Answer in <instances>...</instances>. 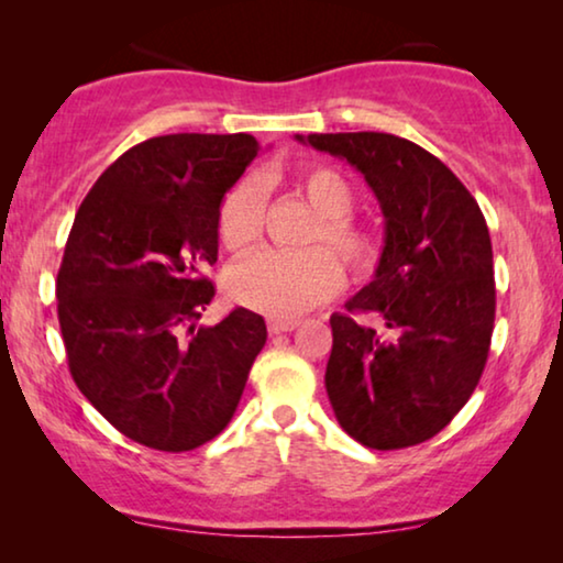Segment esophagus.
<instances>
[{
  "mask_svg": "<svg viewBox=\"0 0 563 563\" xmlns=\"http://www.w3.org/2000/svg\"><path fill=\"white\" fill-rule=\"evenodd\" d=\"M268 333L272 335H279V333H291V330L297 328V320H279V318H272L266 322Z\"/></svg>",
  "mask_w": 563,
  "mask_h": 563,
  "instance_id": "34e87169",
  "label": "esophagus"
}]
</instances>
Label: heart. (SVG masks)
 <instances>
[{
    "label": "heart",
    "instance_id": "heart-1",
    "mask_svg": "<svg viewBox=\"0 0 563 563\" xmlns=\"http://www.w3.org/2000/svg\"><path fill=\"white\" fill-rule=\"evenodd\" d=\"M318 220L307 230L305 243H328L338 258L356 276L372 274L379 264V241L356 225L353 187L341 172L325 164H307L295 176ZM264 184L243 179L222 197L218 210V235L228 251L241 253L258 243L264 230ZM228 297L245 310L268 318H297L325 302L343 287V272L330 251H258L243 258L228 274Z\"/></svg>",
    "mask_w": 563,
    "mask_h": 563
}]
</instances>
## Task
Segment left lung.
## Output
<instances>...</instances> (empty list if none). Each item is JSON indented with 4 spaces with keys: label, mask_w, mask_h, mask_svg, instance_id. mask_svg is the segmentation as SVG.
Instances as JSON below:
<instances>
[{
    "label": "left lung",
    "mask_w": 563,
    "mask_h": 563,
    "mask_svg": "<svg viewBox=\"0 0 563 563\" xmlns=\"http://www.w3.org/2000/svg\"><path fill=\"white\" fill-rule=\"evenodd\" d=\"M295 137L364 174L384 214L374 279L345 302L382 330L351 314L330 318V405L366 449L418 445L468 402L487 364L495 328L487 222L456 174L412 141L389 133Z\"/></svg>",
    "instance_id": "8db88e82"
}]
</instances>
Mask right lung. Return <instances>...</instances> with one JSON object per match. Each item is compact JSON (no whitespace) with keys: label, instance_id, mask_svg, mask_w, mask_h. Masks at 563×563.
<instances>
[{"label":"right lung","instance_id":"obj_1","mask_svg":"<svg viewBox=\"0 0 563 563\" xmlns=\"http://www.w3.org/2000/svg\"><path fill=\"white\" fill-rule=\"evenodd\" d=\"M253 135L176 133L122 153L76 212L56 297L81 395L130 441L191 451L233 418L266 343L235 307L197 325L214 297L218 210L258 156Z\"/></svg>","mask_w":563,"mask_h":563}]
</instances>
